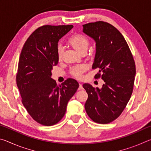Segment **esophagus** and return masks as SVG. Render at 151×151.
Here are the masks:
<instances>
[{
  "label": "esophagus",
  "instance_id": "34e87169",
  "mask_svg": "<svg viewBox=\"0 0 151 151\" xmlns=\"http://www.w3.org/2000/svg\"><path fill=\"white\" fill-rule=\"evenodd\" d=\"M78 90H82V89H83V85H82V84H79V87H78Z\"/></svg>",
  "mask_w": 151,
  "mask_h": 151
}]
</instances>
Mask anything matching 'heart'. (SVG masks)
I'll return each instance as SVG.
<instances>
[{
    "label": "heart",
    "mask_w": 151,
    "mask_h": 151,
    "mask_svg": "<svg viewBox=\"0 0 151 151\" xmlns=\"http://www.w3.org/2000/svg\"><path fill=\"white\" fill-rule=\"evenodd\" d=\"M69 43L73 46L75 50L81 52L84 50H87L88 46V40L84 35H75L71 37L69 39ZM63 54V48L59 46L57 48L58 58L60 59ZM86 67L84 65H78L72 68L71 73L76 78H80L82 73L85 70Z\"/></svg>",
    "instance_id": "heart-1"
}]
</instances>
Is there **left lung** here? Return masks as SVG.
Wrapping results in <instances>:
<instances>
[{"instance_id": "obj_1", "label": "left lung", "mask_w": 151, "mask_h": 151, "mask_svg": "<svg viewBox=\"0 0 151 151\" xmlns=\"http://www.w3.org/2000/svg\"><path fill=\"white\" fill-rule=\"evenodd\" d=\"M83 27V32L96 43L92 68H99L95 76L104 82L101 88L88 83L83 85L88 94L85 108L94 122L107 124L121 115L131 99L135 63L123 36L112 25L98 21Z\"/></svg>"}]
</instances>
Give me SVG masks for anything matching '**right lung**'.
<instances>
[{
  "mask_svg": "<svg viewBox=\"0 0 151 151\" xmlns=\"http://www.w3.org/2000/svg\"><path fill=\"white\" fill-rule=\"evenodd\" d=\"M73 28V25L38 28L28 38L20 55L17 85L22 103L32 118L45 126L62 119L68 102L79 86L73 78L59 85L51 78L52 66L58 63V42Z\"/></svg>",
  "mask_w": 151,
  "mask_h": 151,
  "instance_id": "right-lung-1",
  "label": "right lung"
}]
</instances>
